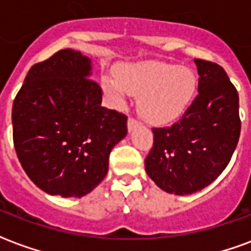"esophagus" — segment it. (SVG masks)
I'll use <instances>...</instances> for the list:
<instances>
[{
    "label": "esophagus",
    "instance_id": "obj_1",
    "mask_svg": "<svg viewBox=\"0 0 251 251\" xmlns=\"http://www.w3.org/2000/svg\"><path fill=\"white\" fill-rule=\"evenodd\" d=\"M139 125V122L135 120V118L133 117H129V120H127V129H129V131H131V130H134L137 126Z\"/></svg>",
    "mask_w": 251,
    "mask_h": 251
}]
</instances>
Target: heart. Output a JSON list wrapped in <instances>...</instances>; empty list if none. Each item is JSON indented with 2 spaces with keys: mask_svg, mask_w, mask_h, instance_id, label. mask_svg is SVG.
<instances>
[{
  "mask_svg": "<svg viewBox=\"0 0 251 251\" xmlns=\"http://www.w3.org/2000/svg\"><path fill=\"white\" fill-rule=\"evenodd\" d=\"M104 87L117 105L141 95L138 110L152 124H170L194 100L196 77L192 71L164 62H143L118 67L117 75L104 77Z\"/></svg>",
  "mask_w": 251,
  "mask_h": 251,
  "instance_id": "b5f03b06",
  "label": "heart"
}]
</instances>
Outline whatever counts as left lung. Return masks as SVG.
<instances>
[{
  "mask_svg": "<svg viewBox=\"0 0 251 251\" xmlns=\"http://www.w3.org/2000/svg\"><path fill=\"white\" fill-rule=\"evenodd\" d=\"M198 96L177 122L154 127L145 159L147 175L160 189L179 196L201 191L230 162L241 131L238 93L219 64L195 59Z\"/></svg>",
  "mask_w": 251,
  "mask_h": 251,
  "instance_id": "obj_1",
  "label": "left lung"
}]
</instances>
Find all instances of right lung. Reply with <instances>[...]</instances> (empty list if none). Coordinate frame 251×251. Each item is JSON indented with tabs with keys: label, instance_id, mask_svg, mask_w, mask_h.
<instances>
[{
	"label": "right lung",
	"instance_id": "add662e5",
	"mask_svg": "<svg viewBox=\"0 0 251 251\" xmlns=\"http://www.w3.org/2000/svg\"><path fill=\"white\" fill-rule=\"evenodd\" d=\"M92 62L66 49L36 63L11 112L15 152L32 183L49 195L83 198L108 174L110 151L127 117L101 106Z\"/></svg>",
	"mask_w": 251,
	"mask_h": 251
}]
</instances>
